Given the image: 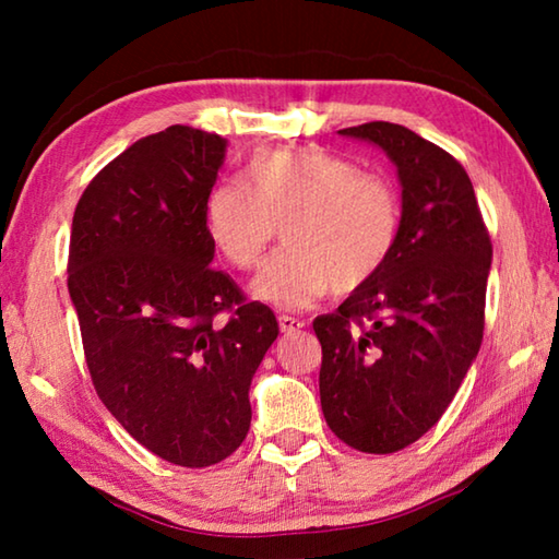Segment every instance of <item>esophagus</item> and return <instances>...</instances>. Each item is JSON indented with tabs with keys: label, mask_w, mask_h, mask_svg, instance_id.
<instances>
[{
	"label": "esophagus",
	"mask_w": 559,
	"mask_h": 559,
	"mask_svg": "<svg viewBox=\"0 0 559 559\" xmlns=\"http://www.w3.org/2000/svg\"><path fill=\"white\" fill-rule=\"evenodd\" d=\"M278 325H281V333L290 335V333H298L300 328H306V320H300L296 316H281L278 318Z\"/></svg>",
	"instance_id": "esophagus-1"
}]
</instances>
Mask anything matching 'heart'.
Returning a JSON list of instances; mask_svg holds the SVG:
<instances>
[{
  "mask_svg": "<svg viewBox=\"0 0 559 559\" xmlns=\"http://www.w3.org/2000/svg\"><path fill=\"white\" fill-rule=\"evenodd\" d=\"M204 219L214 249L239 271L257 266L281 226L286 249L259 271L251 293L300 310L382 271L400 239L402 202L390 179L328 150H266L249 159L243 185L210 189Z\"/></svg>",
  "mask_w": 559,
  "mask_h": 559,
  "instance_id": "1",
  "label": "heart"
}]
</instances>
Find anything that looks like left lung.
I'll return each instance as SVG.
<instances>
[{
    "label": "left lung",
    "instance_id": "8db88e82",
    "mask_svg": "<svg viewBox=\"0 0 559 559\" xmlns=\"http://www.w3.org/2000/svg\"><path fill=\"white\" fill-rule=\"evenodd\" d=\"M337 132L392 159L402 226L382 271L313 320L320 406L347 447L394 453L441 419L478 355L493 246L466 169L447 150L384 120Z\"/></svg>",
    "mask_w": 559,
    "mask_h": 559
}]
</instances>
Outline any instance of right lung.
Returning a JSON list of instances; mask_svg holds the SVG:
<instances>
[{
	"mask_svg": "<svg viewBox=\"0 0 559 559\" xmlns=\"http://www.w3.org/2000/svg\"><path fill=\"white\" fill-rule=\"evenodd\" d=\"M224 153V138L189 126L138 140L91 179L71 224L93 386L132 439L187 468L241 447L251 380L278 337L273 310L210 266L204 204Z\"/></svg>",
	"mask_w": 559,
	"mask_h": 559,
	"instance_id": "1",
	"label": "right lung"
}]
</instances>
